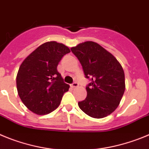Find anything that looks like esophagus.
I'll list each match as a JSON object with an SVG mask.
<instances>
[{
  "label": "esophagus",
  "instance_id": "1",
  "mask_svg": "<svg viewBox=\"0 0 149 149\" xmlns=\"http://www.w3.org/2000/svg\"><path fill=\"white\" fill-rule=\"evenodd\" d=\"M79 86V84L77 82H73V84H71V87L72 88H77Z\"/></svg>",
  "mask_w": 149,
  "mask_h": 149
}]
</instances>
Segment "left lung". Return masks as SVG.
<instances>
[{
    "label": "left lung",
    "mask_w": 149,
    "mask_h": 149,
    "mask_svg": "<svg viewBox=\"0 0 149 149\" xmlns=\"http://www.w3.org/2000/svg\"><path fill=\"white\" fill-rule=\"evenodd\" d=\"M71 51L90 79L87 97L79 102L80 109L93 118H103L116 110L125 89V73L120 62L99 44L85 41L72 47Z\"/></svg>",
    "instance_id": "left-lung-1"
}]
</instances>
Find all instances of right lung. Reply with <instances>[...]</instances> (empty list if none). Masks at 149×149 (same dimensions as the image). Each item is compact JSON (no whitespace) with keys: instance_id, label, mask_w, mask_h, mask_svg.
Here are the masks:
<instances>
[{"instance_id":"1","label":"right lung","mask_w":149,"mask_h":149,"mask_svg":"<svg viewBox=\"0 0 149 149\" xmlns=\"http://www.w3.org/2000/svg\"><path fill=\"white\" fill-rule=\"evenodd\" d=\"M70 52L65 45L49 41L36 48L21 63L16 77L17 90L29 111L45 115L58 108L70 86L64 82L57 66Z\"/></svg>"}]
</instances>
